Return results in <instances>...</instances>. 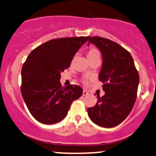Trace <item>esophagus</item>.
Here are the masks:
<instances>
[{"mask_svg":"<svg viewBox=\"0 0 156 156\" xmlns=\"http://www.w3.org/2000/svg\"><path fill=\"white\" fill-rule=\"evenodd\" d=\"M82 95H83L84 96H87V95H88V93H87V91H86V90H84L83 92H82Z\"/></svg>","mask_w":156,"mask_h":156,"instance_id":"esophagus-1","label":"esophagus"}]
</instances>
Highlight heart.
<instances>
[{"label": "heart", "instance_id": "b5f03b06", "mask_svg": "<svg viewBox=\"0 0 156 156\" xmlns=\"http://www.w3.org/2000/svg\"><path fill=\"white\" fill-rule=\"evenodd\" d=\"M97 57H101V53L99 50L96 48L90 49L88 50V52H87V58H88V59H93V58H97ZM82 82H85V79H83Z\"/></svg>", "mask_w": 156, "mask_h": 156}]
</instances>
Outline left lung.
Here are the masks:
<instances>
[{
    "label": "left lung",
    "mask_w": 156,
    "mask_h": 156,
    "mask_svg": "<svg viewBox=\"0 0 156 156\" xmlns=\"http://www.w3.org/2000/svg\"><path fill=\"white\" fill-rule=\"evenodd\" d=\"M89 42L100 49L103 65L99 73L104 96H98L94 107L88 108L90 120L104 128L119 125L132 110L137 96L140 76L131 55L116 42L90 36Z\"/></svg>",
    "instance_id": "obj_1"
}]
</instances>
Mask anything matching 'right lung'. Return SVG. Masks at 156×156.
Listing matches in <instances>:
<instances>
[{
  "mask_svg": "<svg viewBox=\"0 0 156 156\" xmlns=\"http://www.w3.org/2000/svg\"><path fill=\"white\" fill-rule=\"evenodd\" d=\"M90 36L49 40L35 48L22 68L21 93L32 116L54 124L66 116L71 103L82 94L78 85L62 87L60 72L70 66L80 47Z\"/></svg>",
  "mask_w": 156,
  "mask_h": 156,
  "instance_id": "1",
  "label": "right lung"
}]
</instances>
